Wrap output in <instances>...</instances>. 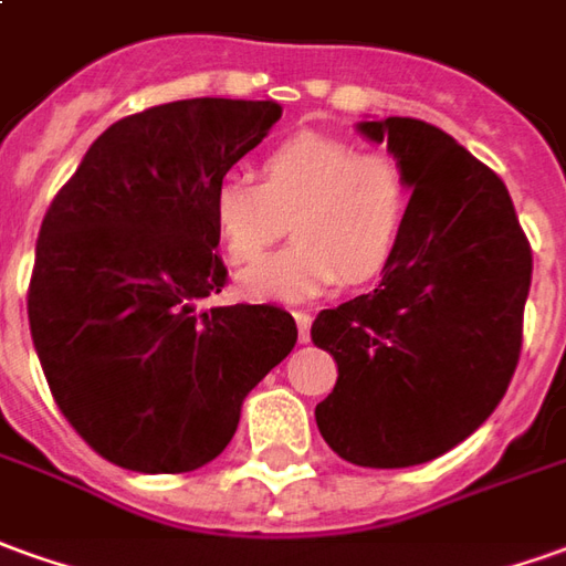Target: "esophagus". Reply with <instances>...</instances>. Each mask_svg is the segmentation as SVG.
Returning <instances> with one entry per match:
<instances>
[{
	"mask_svg": "<svg viewBox=\"0 0 566 566\" xmlns=\"http://www.w3.org/2000/svg\"><path fill=\"white\" fill-rule=\"evenodd\" d=\"M295 317V326H298V342H307L311 338V314L307 311H292Z\"/></svg>",
	"mask_w": 566,
	"mask_h": 566,
	"instance_id": "1",
	"label": "esophagus"
}]
</instances>
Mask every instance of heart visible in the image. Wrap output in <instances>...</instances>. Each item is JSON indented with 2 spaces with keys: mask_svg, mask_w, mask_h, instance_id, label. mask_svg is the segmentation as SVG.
Returning a JSON list of instances; mask_svg holds the SVG:
<instances>
[{
  "mask_svg": "<svg viewBox=\"0 0 566 566\" xmlns=\"http://www.w3.org/2000/svg\"><path fill=\"white\" fill-rule=\"evenodd\" d=\"M209 212L233 268L255 264L290 218L295 240L245 271L240 292L259 302H305L342 276L364 283L391 264L407 228L409 185L391 157L305 132L264 157L261 185L249 175L218 178Z\"/></svg>",
  "mask_w": 566,
  "mask_h": 566,
  "instance_id": "b5f03b06",
  "label": "heart"
}]
</instances>
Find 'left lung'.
<instances>
[{
    "mask_svg": "<svg viewBox=\"0 0 566 566\" xmlns=\"http://www.w3.org/2000/svg\"><path fill=\"white\" fill-rule=\"evenodd\" d=\"M357 128L388 142L412 197L379 286L311 326L338 364L314 416L345 462L409 469L462 443L505 395L533 255L502 178L447 132L409 116Z\"/></svg>",
    "mask_w": 566,
    "mask_h": 566,
    "instance_id": "1",
    "label": "left lung"
}]
</instances>
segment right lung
<instances>
[{"mask_svg": "<svg viewBox=\"0 0 566 566\" xmlns=\"http://www.w3.org/2000/svg\"><path fill=\"white\" fill-rule=\"evenodd\" d=\"M274 101L190 97L113 123L42 218L27 292L54 403L119 469L212 462L243 397L295 348L274 305L200 311L228 280L212 187L280 119Z\"/></svg>", "mask_w": 566, "mask_h": 566, "instance_id": "1", "label": "right lung"}]
</instances>
